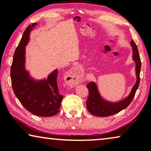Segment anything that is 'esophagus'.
Segmentation results:
<instances>
[{
  "label": "esophagus",
  "mask_w": 151,
  "mask_h": 151,
  "mask_svg": "<svg viewBox=\"0 0 151 151\" xmlns=\"http://www.w3.org/2000/svg\"><path fill=\"white\" fill-rule=\"evenodd\" d=\"M81 78V72L77 67H72L65 74L66 81L70 85L74 86L80 83Z\"/></svg>",
  "instance_id": "1"
}]
</instances>
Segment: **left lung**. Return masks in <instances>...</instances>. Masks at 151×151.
Returning <instances> with one entry per match:
<instances>
[{"mask_svg": "<svg viewBox=\"0 0 151 151\" xmlns=\"http://www.w3.org/2000/svg\"><path fill=\"white\" fill-rule=\"evenodd\" d=\"M131 44L133 47V58L136 63L135 69L136 75H137V82L133 87L131 93L127 98L119 102H108L102 100L100 97L96 84L93 82H89L86 84V87L88 89V96L86 100V108L91 114L98 117H107L114 115L127 108L131 104L135 97L136 91L139 84V73L142 64L137 45L133 40L131 41Z\"/></svg>", "mask_w": 151, "mask_h": 151, "instance_id": "left-lung-1", "label": "left lung"}]
</instances>
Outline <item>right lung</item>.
Wrapping results in <instances>:
<instances>
[{"label":"right lung","instance_id":"right-lung-1","mask_svg":"<svg viewBox=\"0 0 151 151\" xmlns=\"http://www.w3.org/2000/svg\"><path fill=\"white\" fill-rule=\"evenodd\" d=\"M36 24L33 23L26 28L14 52L10 72L12 85L16 96L28 111L38 116L51 117L60 111L63 98L57 83L58 71L55 70L47 80L36 81L24 69L25 46Z\"/></svg>","mask_w":151,"mask_h":151}]
</instances>
